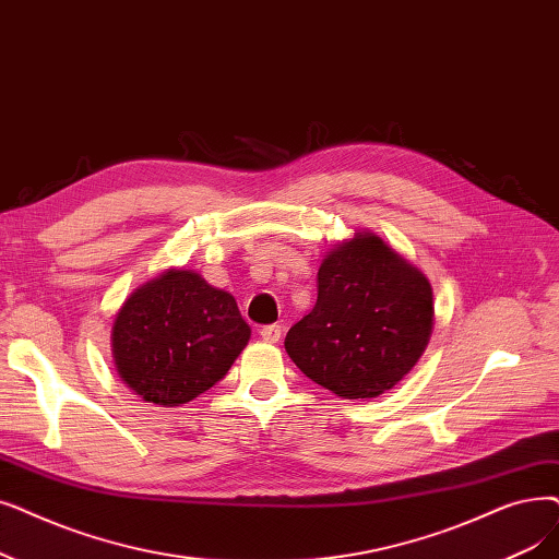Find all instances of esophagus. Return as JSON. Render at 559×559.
<instances>
[{
    "label": "esophagus",
    "instance_id": "esophagus-1",
    "mask_svg": "<svg viewBox=\"0 0 559 559\" xmlns=\"http://www.w3.org/2000/svg\"><path fill=\"white\" fill-rule=\"evenodd\" d=\"M281 333H283V329L278 324H270V326H262L260 329V335H262L264 343H278Z\"/></svg>",
    "mask_w": 559,
    "mask_h": 559
}]
</instances>
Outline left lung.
Segmentation results:
<instances>
[{
  "mask_svg": "<svg viewBox=\"0 0 559 559\" xmlns=\"http://www.w3.org/2000/svg\"><path fill=\"white\" fill-rule=\"evenodd\" d=\"M427 276L374 233L335 245L318 272V301L285 335V352L314 383L372 400L402 381L429 345Z\"/></svg>",
  "mask_w": 559,
  "mask_h": 559,
  "instance_id": "obj_1",
  "label": "left lung"
}]
</instances>
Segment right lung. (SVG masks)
<instances>
[{
    "label": "right lung",
    "instance_id": "obj_1",
    "mask_svg": "<svg viewBox=\"0 0 559 559\" xmlns=\"http://www.w3.org/2000/svg\"><path fill=\"white\" fill-rule=\"evenodd\" d=\"M249 337L233 295L191 270H168L120 306L111 354L118 377L139 397L180 406L224 379Z\"/></svg>",
    "mask_w": 559,
    "mask_h": 559
}]
</instances>
